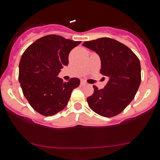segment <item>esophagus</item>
Masks as SVG:
<instances>
[{"mask_svg": "<svg viewBox=\"0 0 160 160\" xmlns=\"http://www.w3.org/2000/svg\"><path fill=\"white\" fill-rule=\"evenodd\" d=\"M80 85H82V86H85V85H87V83L84 81V80H81V81H80Z\"/></svg>", "mask_w": 160, "mask_h": 160, "instance_id": "1", "label": "esophagus"}]
</instances>
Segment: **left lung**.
Wrapping results in <instances>:
<instances>
[{
  "label": "left lung",
  "instance_id": "1",
  "mask_svg": "<svg viewBox=\"0 0 160 160\" xmlns=\"http://www.w3.org/2000/svg\"><path fill=\"white\" fill-rule=\"evenodd\" d=\"M83 45L99 55L100 72L108 78L103 89L93 86L94 93L87 98L88 105L100 116H116L131 103L138 90L140 61L129 48L108 37L86 41Z\"/></svg>",
  "mask_w": 160,
  "mask_h": 160
}]
</instances>
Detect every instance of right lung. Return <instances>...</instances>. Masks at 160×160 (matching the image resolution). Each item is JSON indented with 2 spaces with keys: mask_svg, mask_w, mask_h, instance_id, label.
<instances>
[{
  "mask_svg": "<svg viewBox=\"0 0 160 160\" xmlns=\"http://www.w3.org/2000/svg\"><path fill=\"white\" fill-rule=\"evenodd\" d=\"M81 43L58 35L38 39L27 48L19 62L18 81L34 110L53 116L67 105L71 93L80 85L78 78L63 82L58 73L69 63L70 51Z\"/></svg>",
  "mask_w": 160,
  "mask_h": 160,
  "instance_id": "add662e5",
  "label": "right lung"
}]
</instances>
